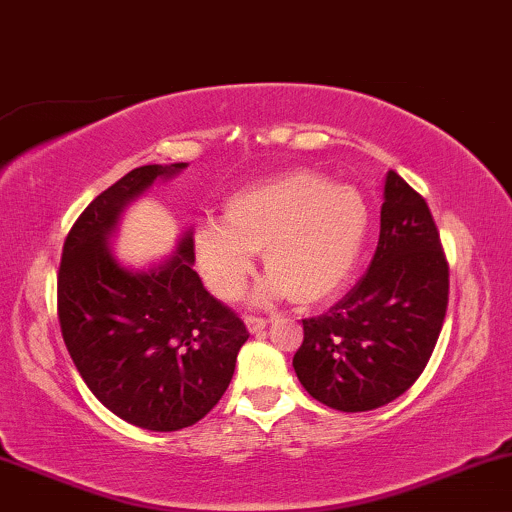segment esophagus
<instances>
[{
	"instance_id": "1",
	"label": "esophagus",
	"mask_w": 512,
	"mask_h": 512,
	"mask_svg": "<svg viewBox=\"0 0 512 512\" xmlns=\"http://www.w3.org/2000/svg\"><path fill=\"white\" fill-rule=\"evenodd\" d=\"M245 326H248L250 333H262L264 326H267V319H262V316H245Z\"/></svg>"
}]
</instances>
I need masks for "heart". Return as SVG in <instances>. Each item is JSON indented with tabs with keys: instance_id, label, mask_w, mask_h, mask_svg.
<instances>
[{
	"instance_id": "b5f03b06",
	"label": "heart",
	"mask_w": 512,
	"mask_h": 512,
	"mask_svg": "<svg viewBox=\"0 0 512 512\" xmlns=\"http://www.w3.org/2000/svg\"><path fill=\"white\" fill-rule=\"evenodd\" d=\"M366 231L368 208L357 189L293 167L236 191L224 219L200 217L193 250L208 288L224 300L241 293L264 250L271 278L260 300L290 295L295 304H319L345 288Z\"/></svg>"
}]
</instances>
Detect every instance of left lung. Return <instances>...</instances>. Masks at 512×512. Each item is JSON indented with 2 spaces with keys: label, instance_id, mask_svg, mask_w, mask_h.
Masks as SVG:
<instances>
[{
  "label": "left lung",
  "instance_id": "1",
  "mask_svg": "<svg viewBox=\"0 0 512 512\" xmlns=\"http://www.w3.org/2000/svg\"><path fill=\"white\" fill-rule=\"evenodd\" d=\"M446 304L449 262L435 219L425 198L390 170L373 260L340 302L302 321L297 378L335 411L390 404L428 366Z\"/></svg>",
  "mask_w": 512,
  "mask_h": 512
}]
</instances>
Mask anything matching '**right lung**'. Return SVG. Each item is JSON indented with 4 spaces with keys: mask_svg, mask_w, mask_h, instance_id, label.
I'll return each mask as SVG.
<instances>
[{
    "mask_svg": "<svg viewBox=\"0 0 512 512\" xmlns=\"http://www.w3.org/2000/svg\"><path fill=\"white\" fill-rule=\"evenodd\" d=\"M184 167H137L99 193L68 231L58 269V323L82 380L108 411L153 432L208 416L250 338L193 271L191 231L177 255L148 271L122 267L108 248L120 212Z\"/></svg>",
    "mask_w": 512,
    "mask_h": 512,
    "instance_id": "add662e5",
    "label": "right lung"
}]
</instances>
